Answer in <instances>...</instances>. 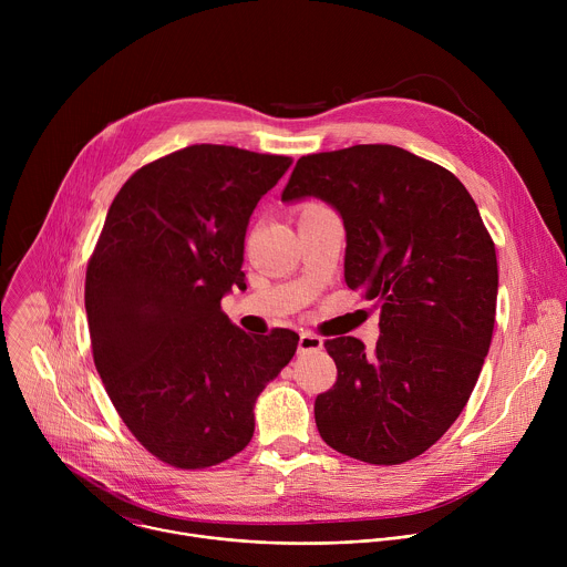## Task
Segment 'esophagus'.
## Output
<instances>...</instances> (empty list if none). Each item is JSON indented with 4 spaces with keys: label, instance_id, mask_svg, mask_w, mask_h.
<instances>
[{
    "label": "esophagus",
    "instance_id": "obj_1",
    "mask_svg": "<svg viewBox=\"0 0 567 567\" xmlns=\"http://www.w3.org/2000/svg\"><path fill=\"white\" fill-rule=\"evenodd\" d=\"M318 350H322V339L311 332H302L298 339V352H318Z\"/></svg>",
    "mask_w": 567,
    "mask_h": 567
}]
</instances>
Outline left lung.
Here are the masks:
<instances>
[{
	"instance_id": "1",
	"label": "left lung",
	"mask_w": 567,
	"mask_h": 567,
	"mask_svg": "<svg viewBox=\"0 0 567 567\" xmlns=\"http://www.w3.org/2000/svg\"><path fill=\"white\" fill-rule=\"evenodd\" d=\"M302 197L339 210L346 282L381 307L372 352L326 341L339 377L316 396L318 433L361 462H409L457 420L489 352L494 239L453 173L396 145L300 156L282 199Z\"/></svg>"
}]
</instances>
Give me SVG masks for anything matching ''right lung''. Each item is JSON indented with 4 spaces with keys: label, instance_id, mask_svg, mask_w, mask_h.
Masks as SVG:
<instances>
[{
    "label": "right lung",
    "instance_id": "right-lung-1",
    "mask_svg": "<svg viewBox=\"0 0 567 567\" xmlns=\"http://www.w3.org/2000/svg\"><path fill=\"white\" fill-rule=\"evenodd\" d=\"M289 156L190 145L138 168L114 197L87 265L96 370L130 433L177 468L245 449L265 385L298 334L241 332L221 296L245 287V235Z\"/></svg>",
    "mask_w": 567,
    "mask_h": 567
}]
</instances>
